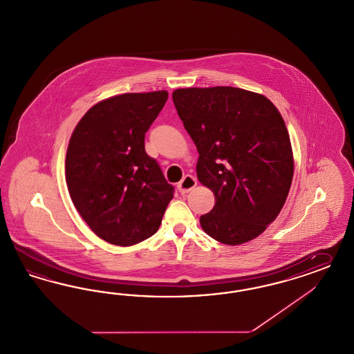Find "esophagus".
I'll return each mask as SVG.
<instances>
[{"instance_id":"34e87169","label":"esophagus","mask_w":354,"mask_h":354,"mask_svg":"<svg viewBox=\"0 0 354 354\" xmlns=\"http://www.w3.org/2000/svg\"><path fill=\"white\" fill-rule=\"evenodd\" d=\"M196 186V177H193V176H190V174H186L183 180L180 181V183L177 185V189H178V192H180L181 194H186V193H189L190 190H193Z\"/></svg>"}]
</instances>
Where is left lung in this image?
<instances>
[{
  "label": "left lung",
  "mask_w": 354,
  "mask_h": 354,
  "mask_svg": "<svg viewBox=\"0 0 354 354\" xmlns=\"http://www.w3.org/2000/svg\"><path fill=\"white\" fill-rule=\"evenodd\" d=\"M199 158L196 177L215 196L203 231L227 245L261 235L283 207L294 174L286 124L270 100L232 86L171 94Z\"/></svg>",
  "instance_id": "8db88e82"
}]
</instances>
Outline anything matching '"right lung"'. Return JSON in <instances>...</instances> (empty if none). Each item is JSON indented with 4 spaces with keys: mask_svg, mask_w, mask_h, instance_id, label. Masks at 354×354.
Returning a JSON list of instances; mask_svg holds the SVG:
<instances>
[{
    "mask_svg": "<svg viewBox=\"0 0 354 354\" xmlns=\"http://www.w3.org/2000/svg\"><path fill=\"white\" fill-rule=\"evenodd\" d=\"M168 92L126 93L91 107L71 136L66 158L69 196L102 240L119 247L151 237L174 187L145 149V132Z\"/></svg>",
    "mask_w": 354,
    "mask_h": 354,
    "instance_id": "1",
    "label": "right lung"
}]
</instances>
